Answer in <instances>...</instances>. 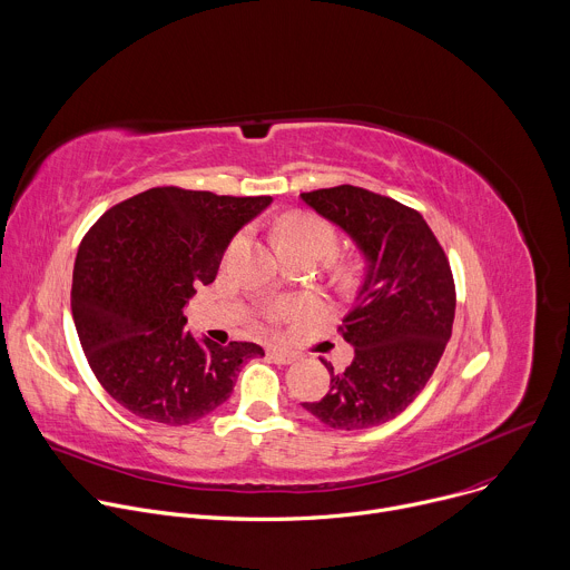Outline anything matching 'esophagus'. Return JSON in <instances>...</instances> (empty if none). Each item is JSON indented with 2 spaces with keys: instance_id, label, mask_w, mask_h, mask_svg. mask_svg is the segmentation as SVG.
Here are the masks:
<instances>
[{
  "instance_id": "esophagus-1",
  "label": "esophagus",
  "mask_w": 570,
  "mask_h": 570,
  "mask_svg": "<svg viewBox=\"0 0 570 570\" xmlns=\"http://www.w3.org/2000/svg\"><path fill=\"white\" fill-rule=\"evenodd\" d=\"M268 356H271V361H275V363H279V365H288V363H293V361L297 358L295 352H291V350H286V347H277V345L268 347Z\"/></svg>"
}]
</instances>
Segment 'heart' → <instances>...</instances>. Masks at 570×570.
Masks as SVG:
<instances>
[{
    "label": "heart",
    "mask_w": 570,
    "mask_h": 570,
    "mask_svg": "<svg viewBox=\"0 0 570 570\" xmlns=\"http://www.w3.org/2000/svg\"><path fill=\"white\" fill-rule=\"evenodd\" d=\"M275 236H277L279 250H311L317 257L330 253L336 243L334 229L324 220L308 214L284 216L275 227ZM288 308H291L288 304H279L271 311V315H282Z\"/></svg>",
    "instance_id": "heart-1"
}]
</instances>
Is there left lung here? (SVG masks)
I'll list each match as a JSON object with an SVG mask.
<instances>
[{"label":"left lung","mask_w":570,"mask_h":570,"mask_svg":"<svg viewBox=\"0 0 570 570\" xmlns=\"http://www.w3.org/2000/svg\"><path fill=\"white\" fill-rule=\"evenodd\" d=\"M341 227L363 257V282L343 320L354 358L332 363L330 392L304 409L343 431L394 420L415 401L451 338L455 286L446 255L420 212L361 187L341 185L299 194Z\"/></svg>","instance_id":"left-lung-1"}]
</instances>
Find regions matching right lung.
I'll return each instance as SVG.
<instances>
[{
	"mask_svg": "<svg viewBox=\"0 0 570 570\" xmlns=\"http://www.w3.org/2000/svg\"><path fill=\"white\" fill-rule=\"evenodd\" d=\"M271 203L155 187L108 209L80 240L71 277L78 341L126 411L167 426L198 422L229 399L240 367L264 356L255 343L194 338L183 308Z\"/></svg>",
	"mask_w": 570,
	"mask_h": 570,
	"instance_id": "add662e5",
	"label": "right lung"
}]
</instances>
